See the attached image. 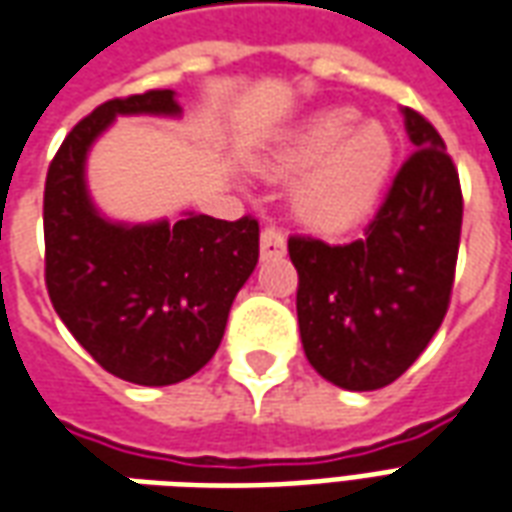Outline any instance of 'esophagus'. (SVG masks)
Returning a JSON list of instances; mask_svg holds the SVG:
<instances>
[{"label":"esophagus","mask_w":512,"mask_h":512,"mask_svg":"<svg viewBox=\"0 0 512 512\" xmlns=\"http://www.w3.org/2000/svg\"><path fill=\"white\" fill-rule=\"evenodd\" d=\"M285 255V235L279 233L277 227H266L260 233V257L263 260H277Z\"/></svg>","instance_id":"1"}]
</instances>
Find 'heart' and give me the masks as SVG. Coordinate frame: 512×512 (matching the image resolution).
<instances>
[{
    "label": "heart",
    "mask_w": 512,
    "mask_h": 512,
    "mask_svg": "<svg viewBox=\"0 0 512 512\" xmlns=\"http://www.w3.org/2000/svg\"><path fill=\"white\" fill-rule=\"evenodd\" d=\"M354 109L312 115L282 136L263 172L293 180L290 213L312 233L340 235L367 222L395 172V139Z\"/></svg>",
    "instance_id": "obj_1"
}]
</instances>
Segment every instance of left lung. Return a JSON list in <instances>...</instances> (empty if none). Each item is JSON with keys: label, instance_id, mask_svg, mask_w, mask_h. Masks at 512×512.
<instances>
[{"label": "left lung", "instance_id": "8db88e82", "mask_svg": "<svg viewBox=\"0 0 512 512\" xmlns=\"http://www.w3.org/2000/svg\"><path fill=\"white\" fill-rule=\"evenodd\" d=\"M417 147L397 172L365 238L329 246L293 235L299 332L310 365L334 386L392 384L439 332L450 304L461 183L444 142L414 109H400Z\"/></svg>", "mask_w": 512, "mask_h": 512}]
</instances>
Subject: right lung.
<instances>
[{
  "mask_svg": "<svg viewBox=\"0 0 512 512\" xmlns=\"http://www.w3.org/2000/svg\"><path fill=\"white\" fill-rule=\"evenodd\" d=\"M180 117L172 90L115 98L65 136L43 194L46 288L87 354L112 376L169 386L222 343L238 290L260 255V227L183 213L178 222H115L87 189V156L117 117Z\"/></svg>",
  "mask_w": 512,
  "mask_h": 512,
  "instance_id": "add662e5",
  "label": "right lung"
}]
</instances>
